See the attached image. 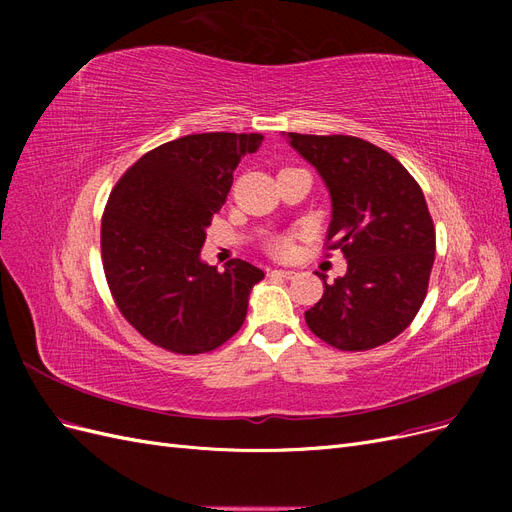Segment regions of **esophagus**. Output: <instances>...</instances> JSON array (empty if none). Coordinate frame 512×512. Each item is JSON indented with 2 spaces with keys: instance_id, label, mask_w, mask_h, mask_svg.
I'll list each match as a JSON object with an SVG mask.
<instances>
[{
  "instance_id": "1",
  "label": "esophagus",
  "mask_w": 512,
  "mask_h": 512,
  "mask_svg": "<svg viewBox=\"0 0 512 512\" xmlns=\"http://www.w3.org/2000/svg\"><path fill=\"white\" fill-rule=\"evenodd\" d=\"M273 275H280V277H284V280H292V277L294 275H297V273H294L292 269H275V271H271Z\"/></svg>"
}]
</instances>
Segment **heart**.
Masks as SVG:
<instances>
[{
  "label": "heart",
  "instance_id": "obj_1",
  "mask_svg": "<svg viewBox=\"0 0 512 512\" xmlns=\"http://www.w3.org/2000/svg\"><path fill=\"white\" fill-rule=\"evenodd\" d=\"M273 250H275L277 254H288V252H290V243H288L286 239L275 241V243H273Z\"/></svg>",
  "mask_w": 512,
  "mask_h": 512
}]
</instances>
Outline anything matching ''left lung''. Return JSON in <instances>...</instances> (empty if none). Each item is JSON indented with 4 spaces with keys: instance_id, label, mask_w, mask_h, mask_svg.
<instances>
[{
    "instance_id": "8db88e82",
    "label": "left lung",
    "mask_w": 512,
    "mask_h": 512,
    "mask_svg": "<svg viewBox=\"0 0 512 512\" xmlns=\"http://www.w3.org/2000/svg\"><path fill=\"white\" fill-rule=\"evenodd\" d=\"M331 196L329 250L348 271L305 312L307 327L339 350L391 342L421 309L436 258V230L423 190L391 153L356 136L284 134Z\"/></svg>"
}]
</instances>
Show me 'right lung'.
I'll list each match as a JSON object with an SVG mask.
<instances>
[{
    "mask_svg": "<svg viewBox=\"0 0 512 512\" xmlns=\"http://www.w3.org/2000/svg\"><path fill=\"white\" fill-rule=\"evenodd\" d=\"M262 134L209 132L164 143L134 162L102 215V265L113 299L151 344L200 354L235 335L265 277L245 260L224 271L200 258L232 173Z\"/></svg>",
    "mask_w": 512,
    "mask_h": 512,
    "instance_id": "obj_1",
    "label": "right lung"
}]
</instances>
